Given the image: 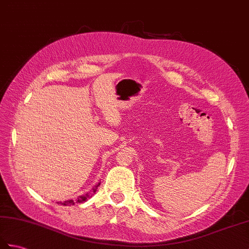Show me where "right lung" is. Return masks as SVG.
I'll return each instance as SVG.
<instances>
[{
    "label": "right lung",
    "mask_w": 249,
    "mask_h": 249,
    "mask_svg": "<svg viewBox=\"0 0 249 249\" xmlns=\"http://www.w3.org/2000/svg\"><path fill=\"white\" fill-rule=\"evenodd\" d=\"M100 185V183L98 184V185H96L94 188H93V190L90 191V192H88V193H86V195H83V196H79L77 199H70V201H65V202H63V203H60V204H62L63 206H72V205H75V204H79V203H84L86 201H88V198H89L90 196H92L94 193L96 192V190H97V188H98V186Z\"/></svg>",
    "instance_id": "obj_1"
}]
</instances>
